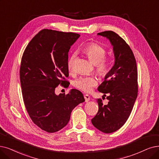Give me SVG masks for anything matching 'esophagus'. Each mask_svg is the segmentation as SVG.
<instances>
[{
  "label": "esophagus",
  "instance_id": "obj_1",
  "mask_svg": "<svg viewBox=\"0 0 159 159\" xmlns=\"http://www.w3.org/2000/svg\"><path fill=\"white\" fill-rule=\"evenodd\" d=\"M84 98H85V100L86 102H88L89 101L90 99H91L90 96H89V95H88V94H85L84 95Z\"/></svg>",
  "mask_w": 159,
  "mask_h": 159
}]
</instances>
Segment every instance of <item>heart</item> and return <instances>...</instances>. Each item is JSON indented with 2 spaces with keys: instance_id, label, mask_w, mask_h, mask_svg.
<instances>
[{
  "instance_id": "1",
  "label": "heart",
  "mask_w": 159,
  "mask_h": 159,
  "mask_svg": "<svg viewBox=\"0 0 159 159\" xmlns=\"http://www.w3.org/2000/svg\"><path fill=\"white\" fill-rule=\"evenodd\" d=\"M84 52L92 63L95 65L97 72L101 76H106L110 69V63L106 59V49L99 44L91 43L84 48ZM77 58V54L73 53L68 59L67 68L72 72L74 68V63ZM98 85V80L94 76H81L74 82V86L85 93H90L93 89Z\"/></svg>"
}]
</instances>
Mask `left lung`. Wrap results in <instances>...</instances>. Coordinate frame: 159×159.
I'll return each instance as SVG.
<instances>
[{
    "label": "left lung",
    "mask_w": 159,
    "mask_h": 159,
    "mask_svg": "<svg viewBox=\"0 0 159 159\" xmlns=\"http://www.w3.org/2000/svg\"><path fill=\"white\" fill-rule=\"evenodd\" d=\"M113 46L115 62L98 87L108 100L104 105L98 99V111L91 119L94 127L104 133L119 130L126 123L138 96V70L134 55L129 46L117 33L108 30L98 33Z\"/></svg>",
    "instance_id": "1"
}]
</instances>
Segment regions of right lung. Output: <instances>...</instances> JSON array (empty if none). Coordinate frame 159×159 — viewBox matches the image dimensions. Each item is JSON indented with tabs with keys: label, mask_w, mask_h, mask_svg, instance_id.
<instances>
[{
	"label": "right lung",
	"mask_w": 159,
	"mask_h": 159,
	"mask_svg": "<svg viewBox=\"0 0 159 159\" xmlns=\"http://www.w3.org/2000/svg\"><path fill=\"white\" fill-rule=\"evenodd\" d=\"M80 34L51 29L40 31L29 43L20 66L24 104L30 119L42 130L53 133L68 124L75 106L85 101L82 93L71 89L56 94L59 84L68 86L67 61L70 47Z\"/></svg>",
	"instance_id": "obj_1"
}]
</instances>
